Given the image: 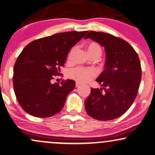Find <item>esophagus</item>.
I'll use <instances>...</instances> for the list:
<instances>
[{
	"mask_svg": "<svg viewBox=\"0 0 155 155\" xmlns=\"http://www.w3.org/2000/svg\"><path fill=\"white\" fill-rule=\"evenodd\" d=\"M80 85H81V84L79 83V82H76V87H79Z\"/></svg>",
	"mask_w": 155,
	"mask_h": 155,
	"instance_id": "obj_1",
	"label": "esophagus"
}]
</instances>
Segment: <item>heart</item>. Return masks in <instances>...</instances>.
<instances>
[{
    "label": "heart",
    "instance_id": "b5f03b06",
    "mask_svg": "<svg viewBox=\"0 0 155 155\" xmlns=\"http://www.w3.org/2000/svg\"><path fill=\"white\" fill-rule=\"evenodd\" d=\"M77 50V47L74 46L71 48L68 55V60L71 61L75 52ZM87 50L91 56L98 55L100 56L101 55V48L97 43L91 42L87 46ZM97 71L93 68H84V67H76L69 70L68 76L70 78L75 80L76 81L81 83H87L89 82L92 78L97 76Z\"/></svg>",
    "mask_w": 155,
    "mask_h": 155
}]
</instances>
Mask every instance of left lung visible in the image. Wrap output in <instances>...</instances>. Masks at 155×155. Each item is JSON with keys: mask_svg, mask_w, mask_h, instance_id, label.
I'll use <instances>...</instances> for the list:
<instances>
[{"mask_svg": "<svg viewBox=\"0 0 155 155\" xmlns=\"http://www.w3.org/2000/svg\"><path fill=\"white\" fill-rule=\"evenodd\" d=\"M85 38L99 43L107 54L105 69L97 79L101 89H91L85 108L92 118L109 121L123 115L137 94L142 78L139 56L133 47L107 33L89 31Z\"/></svg>", "mask_w": 155, "mask_h": 155, "instance_id": "8db88e82", "label": "left lung"}]
</instances>
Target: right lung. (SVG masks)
Returning <instances> with one entry per match:
<instances>
[{
    "label": "right lung",
    "mask_w": 155,
    "mask_h": 155,
    "mask_svg": "<svg viewBox=\"0 0 155 155\" xmlns=\"http://www.w3.org/2000/svg\"><path fill=\"white\" fill-rule=\"evenodd\" d=\"M87 31H68L36 39L23 48L13 68L15 97L25 112L36 117H49L64 107L75 81L52 84L60 75L69 51Z\"/></svg>",
    "instance_id": "1"
}]
</instances>
